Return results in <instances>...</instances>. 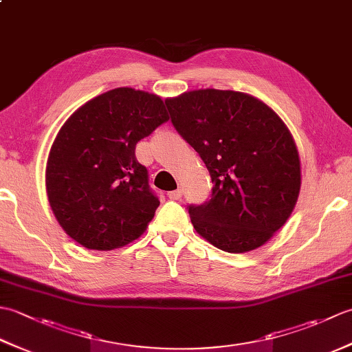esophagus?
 Segmentation results:
<instances>
[{"instance_id": "esophagus-1", "label": "esophagus", "mask_w": 352, "mask_h": 352, "mask_svg": "<svg viewBox=\"0 0 352 352\" xmlns=\"http://www.w3.org/2000/svg\"><path fill=\"white\" fill-rule=\"evenodd\" d=\"M182 197H183V189H177V190L168 192V198H169V199L177 201V199H180Z\"/></svg>"}]
</instances>
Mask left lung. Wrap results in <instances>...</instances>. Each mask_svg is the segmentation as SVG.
Instances as JSON below:
<instances>
[{"instance_id":"left-lung-1","label":"left lung","mask_w":352,"mask_h":352,"mask_svg":"<svg viewBox=\"0 0 352 352\" xmlns=\"http://www.w3.org/2000/svg\"><path fill=\"white\" fill-rule=\"evenodd\" d=\"M164 102L213 183L210 199L188 207L198 234L227 252L266 243L300 195V155L287 126L242 92L199 89Z\"/></svg>"}]
</instances>
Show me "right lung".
Wrapping results in <instances>:
<instances>
[{
  "label": "right lung",
  "instance_id": "right-lung-1",
  "mask_svg": "<svg viewBox=\"0 0 352 352\" xmlns=\"http://www.w3.org/2000/svg\"><path fill=\"white\" fill-rule=\"evenodd\" d=\"M169 119L160 96L118 87L87 101L63 124L47 162V193L66 234L110 251L144 233L160 201L136 144Z\"/></svg>",
  "mask_w": 352,
  "mask_h": 352
}]
</instances>
